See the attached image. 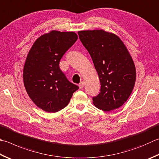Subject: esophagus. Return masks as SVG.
Returning a JSON list of instances; mask_svg holds the SVG:
<instances>
[{"instance_id":"1","label":"esophagus","mask_w":159,"mask_h":159,"mask_svg":"<svg viewBox=\"0 0 159 159\" xmlns=\"http://www.w3.org/2000/svg\"><path fill=\"white\" fill-rule=\"evenodd\" d=\"M84 81H82V82H81L79 84V87H80V89H82L84 87Z\"/></svg>"}]
</instances>
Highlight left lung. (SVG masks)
I'll list each match as a JSON object with an SVG mask.
<instances>
[{"instance_id":"8db88e82","label":"left lung","mask_w":159,"mask_h":159,"mask_svg":"<svg viewBox=\"0 0 159 159\" xmlns=\"http://www.w3.org/2000/svg\"><path fill=\"white\" fill-rule=\"evenodd\" d=\"M93 61L100 92L93 98L98 109L110 111L123 105L133 91L136 73L132 58L118 36L103 30L78 32Z\"/></svg>"}]
</instances>
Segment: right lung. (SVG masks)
<instances>
[{
  "instance_id": "obj_1",
  "label": "right lung",
  "mask_w": 159,
  "mask_h": 159,
  "mask_svg": "<svg viewBox=\"0 0 159 159\" xmlns=\"http://www.w3.org/2000/svg\"><path fill=\"white\" fill-rule=\"evenodd\" d=\"M73 32L52 30L35 41L23 68V83L27 93L44 111L55 113L68 105L78 86L70 82L59 68L65 52L75 43Z\"/></svg>"
}]
</instances>
